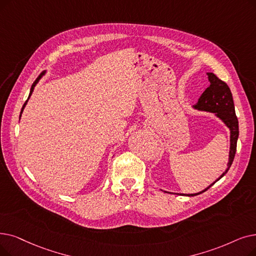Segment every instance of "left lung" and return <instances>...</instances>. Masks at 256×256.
Instances as JSON below:
<instances>
[{
  "mask_svg": "<svg viewBox=\"0 0 256 256\" xmlns=\"http://www.w3.org/2000/svg\"><path fill=\"white\" fill-rule=\"evenodd\" d=\"M207 75H208V80L210 84L203 92V94L200 96L198 102L192 108L198 110H204V112L214 113L218 118H220L222 121H223V124L230 130L229 161L227 164L226 170L220 176L218 180H216V182H218L220 178H223L227 174L233 162V159H234V156L236 152V143L238 139V120L236 115V108H234V102H233L232 94L227 84L224 82L223 80H220L214 73L208 72ZM216 182L210 184L207 188H205L204 190L196 194H178L188 196H198L200 194H203L204 192H206L208 188H210Z\"/></svg>",
  "mask_w": 256,
  "mask_h": 256,
  "instance_id": "obj_1",
  "label": "left lung"
}]
</instances>
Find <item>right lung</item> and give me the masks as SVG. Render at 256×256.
Returning <instances> with one entry per match:
<instances>
[{"instance_id":"add662e5","label":"right lung","mask_w":256,"mask_h":256,"mask_svg":"<svg viewBox=\"0 0 256 256\" xmlns=\"http://www.w3.org/2000/svg\"><path fill=\"white\" fill-rule=\"evenodd\" d=\"M45 73H46V71H45V72H42V73H40V76H38V78L36 80V82L32 84V86H31V88H30V93H29V97H28V99L30 98V96H31V94H32V92H33V90H34V86H36V84L40 82V80L42 78V75H45ZM28 99H27V100H26V102L24 104L23 108H22V110H20V115H22V113H23V110H24V108H25V106H26V104H27V102H28Z\"/></svg>"}]
</instances>
